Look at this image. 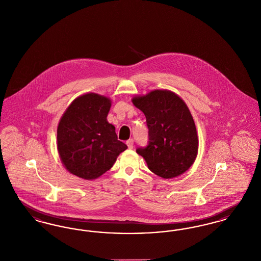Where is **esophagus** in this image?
<instances>
[{
  "label": "esophagus",
  "instance_id": "34e87169",
  "mask_svg": "<svg viewBox=\"0 0 261 261\" xmlns=\"http://www.w3.org/2000/svg\"><path fill=\"white\" fill-rule=\"evenodd\" d=\"M126 145H127L128 149H133V145H134V141H133V139H129V140L126 142Z\"/></svg>",
  "mask_w": 261,
  "mask_h": 261
}]
</instances>
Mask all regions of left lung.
I'll use <instances>...</instances> for the list:
<instances>
[{"mask_svg": "<svg viewBox=\"0 0 261 261\" xmlns=\"http://www.w3.org/2000/svg\"><path fill=\"white\" fill-rule=\"evenodd\" d=\"M132 101L144 112L149 128V144L138 148L137 153L162 178L184 173L193 165L199 149L195 121L185 101L169 90H154Z\"/></svg>", "mask_w": 261, "mask_h": 261, "instance_id": "left-lung-1", "label": "left lung"}]
</instances>
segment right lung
<instances>
[{
	"label": "right lung",
	"mask_w": 261,
	"mask_h": 261,
	"mask_svg": "<svg viewBox=\"0 0 261 261\" xmlns=\"http://www.w3.org/2000/svg\"><path fill=\"white\" fill-rule=\"evenodd\" d=\"M110 98L87 93L69 105L58 126V150L64 167L73 175L93 180L110 170L127 149L108 122Z\"/></svg>",
	"instance_id": "1"
}]
</instances>
